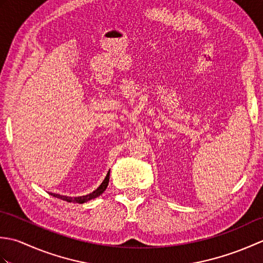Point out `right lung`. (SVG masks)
I'll return each mask as SVG.
<instances>
[{
	"instance_id": "add662e5",
	"label": "right lung",
	"mask_w": 263,
	"mask_h": 263,
	"mask_svg": "<svg viewBox=\"0 0 263 263\" xmlns=\"http://www.w3.org/2000/svg\"><path fill=\"white\" fill-rule=\"evenodd\" d=\"M108 182H109V173H107V175H106V177H105V180L103 181V183L100 184V185H99L96 190H95L93 192L89 193V194H87V195H82V197L71 198V197H65V195H60V194H55V193H51V194L53 195V197H55V198L61 199V200H63V201H66V202L85 203V202H87V201H89V200H92V199H95V198L99 197V195L105 191L106 187H107Z\"/></svg>"
}]
</instances>
